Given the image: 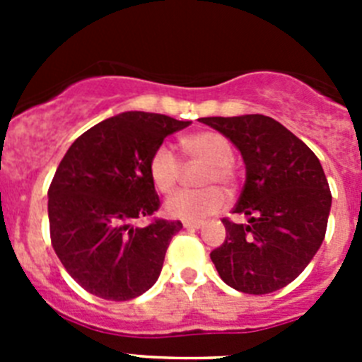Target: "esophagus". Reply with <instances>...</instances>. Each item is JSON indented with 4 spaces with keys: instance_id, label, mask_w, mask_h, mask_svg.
I'll return each mask as SVG.
<instances>
[{
    "instance_id": "esophagus-1",
    "label": "esophagus",
    "mask_w": 362,
    "mask_h": 362,
    "mask_svg": "<svg viewBox=\"0 0 362 362\" xmlns=\"http://www.w3.org/2000/svg\"><path fill=\"white\" fill-rule=\"evenodd\" d=\"M183 226H185V228H188V230H197V228H201V226H203V223H199V221H185Z\"/></svg>"
}]
</instances>
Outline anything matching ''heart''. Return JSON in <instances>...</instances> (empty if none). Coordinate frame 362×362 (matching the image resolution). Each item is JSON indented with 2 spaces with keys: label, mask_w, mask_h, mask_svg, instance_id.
I'll use <instances>...</instances> for the list:
<instances>
[{
  "label": "heart",
  "mask_w": 362,
  "mask_h": 362,
  "mask_svg": "<svg viewBox=\"0 0 362 362\" xmlns=\"http://www.w3.org/2000/svg\"><path fill=\"white\" fill-rule=\"evenodd\" d=\"M183 148L190 158L209 163L203 175V190H183L166 201V214L175 219L201 221L219 212L226 204L225 192L210 185L232 188L235 185L233 170V148L223 134L214 130L190 134L183 139ZM148 174L152 185L161 194H170L177 187L181 163L168 145H159L148 161Z\"/></svg>",
  "instance_id": "1"
}]
</instances>
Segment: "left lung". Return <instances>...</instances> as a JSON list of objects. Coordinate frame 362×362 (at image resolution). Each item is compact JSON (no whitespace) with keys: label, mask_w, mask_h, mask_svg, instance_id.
I'll use <instances>...</instances> for the list:
<instances>
[{"label":"left lung","mask_w":362,"mask_h":362,"mask_svg":"<svg viewBox=\"0 0 362 362\" xmlns=\"http://www.w3.org/2000/svg\"><path fill=\"white\" fill-rule=\"evenodd\" d=\"M241 152L246 181L233 214L223 219L225 243L210 259L221 279L243 293L276 292L292 283L317 254L330 216L332 194L317 156L261 114L201 117Z\"/></svg>","instance_id":"obj_1"}]
</instances>
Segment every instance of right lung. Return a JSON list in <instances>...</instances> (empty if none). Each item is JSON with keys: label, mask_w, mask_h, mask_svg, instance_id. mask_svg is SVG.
Instances as JSON below:
<instances>
[{"label": "right lung", "mask_w": 362, "mask_h": 362, "mask_svg": "<svg viewBox=\"0 0 362 362\" xmlns=\"http://www.w3.org/2000/svg\"><path fill=\"white\" fill-rule=\"evenodd\" d=\"M190 121L150 112H123L76 139L49 188L50 241L79 286L101 299L129 300L152 288L181 221L152 216L159 196L148 161L166 136Z\"/></svg>", "instance_id": "obj_1"}]
</instances>
